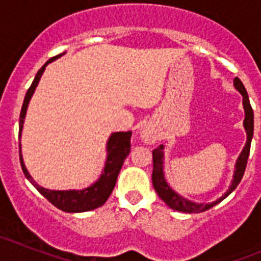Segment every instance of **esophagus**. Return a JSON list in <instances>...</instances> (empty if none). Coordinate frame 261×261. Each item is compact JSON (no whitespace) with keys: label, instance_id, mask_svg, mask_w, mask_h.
Here are the masks:
<instances>
[{"label":"esophagus","instance_id":"obj_1","mask_svg":"<svg viewBox=\"0 0 261 261\" xmlns=\"http://www.w3.org/2000/svg\"><path fill=\"white\" fill-rule=\"evenodd\" d=\"M140 135H141L142 140H144V141L149 145H153L154 142L156 141V138H158V135H156V132L154 130V128H151L150 125L142 126Z\"/></svg>","mask_w":261,"mask_h":261}]
</instances>
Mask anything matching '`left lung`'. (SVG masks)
I'll return each mask as SVG.
<instances>
[{"label": "left lung", "instance_id": "obj_1", "mask_svg": "<svg viewBox=\"0 0 261 261\" xmlns=\"http://www.w3.org/2000/svg\"><path fill=\"white\" fill-rule=\"evenodd\" d=\"M234 86L237 87L239 93L243 95V106L244 111H246V117H244V128L247 130V142H246V146H244L243 151L239 155L238 161H237V166H235V174H234V180H232L231 187L229 188V191L225 193V195L218 199L217 201L212 202V204H195L192 201H188V200L183 199L181 196H179L177 193H175L174 191L167 186V183L165 181V176H163L162 171V158H163V145L158 146L156 149L153 150V174H151V181H153L154 190L158 193V196L166 204L170 206L171 209L177 212H183V213H201V212L208 211L212 206L217 205L220 201H222L226 196H229L232 191L238 187V184L241 183L242 177L244 175V170H246V166H247L248 155H250V147H251V140H252L253 135V111L252 107L250 105V99H248L247 91L244 89L242 81L238 77L234 78Z\"/></svg>", "mask_w": 261, "mask_h": 261}]
</instances>
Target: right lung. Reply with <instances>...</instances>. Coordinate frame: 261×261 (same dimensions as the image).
Masks as SVG:
<instances>
[{"label": "right lung", "mask_w": 261, "mask_h": 261, "mask_svg": "<svg viewBox=\"0 0 261 261\" xmlns=\"http://www.w3.org/2000/svg\"><path fill=\"white\" fill-rule=\"evenodd\" d=\"M60 56H61V55L52 57V59L48 60L44 65L39 69L35 78L32 81L31 86L27 90L24 100H23L22 110H20L19 137L20 132H22L23 120H24V115H26L27 106H29V102L30 99H31L32 94L35 91L36 85H38L45 66L48 65V62L53 61L55 59H59ZM130 137H132V132H116L111 136L107 145V163H106L105 171H103L102 176L99 177V180L96 181V183H94L91 187L85 188V190L82 191H50L38 186V184L34 181V179L30 176L29 172H27L26 167H24V163H23L22 154H20L19 151L20 166H22V170L23 172H24V175H26L27 179H29V180L34 184V187H35L36 190H38L41 195L44 196L50 204L55 205L56 208L61 209V211L64 212H68V213H81V212L93 211V209L102 206V205L107 201L108 197H110L111 192L114 191V187L115 184H116V179L117 175H119L120 172V168H121L124 159L128 156L129 150H130Z\"/></svg>", "instance_id": "obj_1"}]
</instances>
